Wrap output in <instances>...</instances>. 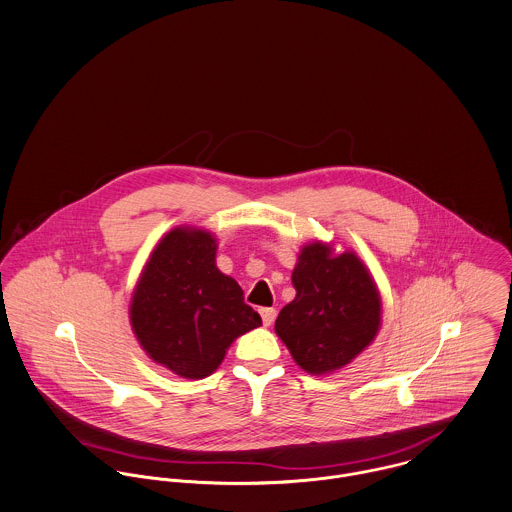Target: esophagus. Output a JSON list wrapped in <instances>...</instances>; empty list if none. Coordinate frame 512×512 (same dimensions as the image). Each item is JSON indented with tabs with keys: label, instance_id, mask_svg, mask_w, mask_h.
<instances>
[{
	"label": "esophagus",
	"instance_id": "esophagus-1",
	"mask_svg": "<svg viewBox=\"0 0 512 512\" xmlns=\"http://www.w3.org/2000/svg\"><path fill=\"white\" fill-rule=\"evenodd\" d=\"M260 316H262L264 326L268 328V326H272L274 320H276V310H274V308H262V310H260Z\"/></svg>",
	"mask_w": 512,
	"mask_h": 512
}]
</instances>
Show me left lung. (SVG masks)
I'll return each instance as SVG.
<instances>
[{
	"instance_id": "left-lung-1",
	"label": "left lung",
	"mask_w": 512,
	"mask_h": 512,
	"mask_svg": "<svg viewBox=\"0 0 512 512\" xmlns=\"http://www.w3.org/2000/svg\"><path fill=\"white\" fill-rule=\"evenodd\" d=\"M296 298L282 308L276 334L294 361L312 375L332 373L375 340L381 296L355 252L306 244L292 272Z\"/></svg>"
}]
</instances>
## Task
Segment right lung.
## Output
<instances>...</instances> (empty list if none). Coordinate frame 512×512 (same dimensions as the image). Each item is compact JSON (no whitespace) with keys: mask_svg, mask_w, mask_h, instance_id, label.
I'll return each instance as SVG.
<instances>
[{"mask_svg":"<svg viewBox=\"0 0 512 512\" xmlns=\"http://www.w3.org/2000/svg\"><path fill=\"white\" fill-rule=\"evenodd\" d=\"M216 238L172 228L153 250L131 300V326L147 355L184 379L216 371L238 336L262 326L238 282L216 268Z\"/></svg>","mask_w":512,"mask_h":512,"instance_id":"right-lung-1","label":"right lung"}]
</instances>
